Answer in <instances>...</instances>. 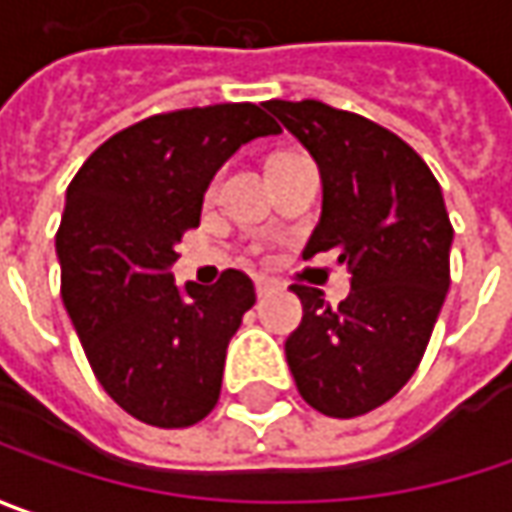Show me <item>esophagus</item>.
Masks as SVG:
<instances>
[{
    "instance_id": "esophagus-1",
    "label": "esophagus",
    "mask_w": 512,
    "mask_h": 512,
    "mask_svg": "<svg viewBox=\"0 0 512 512\" xmlns=\"http://www.w3.org/2000/svg\"><path fill=\"white\" fill-rule=\"evenodd\" d=\"M275 286H278V283H275V280H272V278H257V280H255L257 298H263V295H269V292H272Z\"/></svg>"
}]
</instances>
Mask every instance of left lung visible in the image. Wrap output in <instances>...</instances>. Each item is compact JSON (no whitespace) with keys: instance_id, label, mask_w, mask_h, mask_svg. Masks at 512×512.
<instances>
[{"instance_id":"left-lung-1","label":"left lung","mask_w":512,"mask_h":512,"mask_svg":"<svg viewBox=\"0 0 512 512\" xmlns=\"http://www.w3.org/2000/svg\"><path fill=\"white\" fill-rule=\"evenodd\" d=\"M266 108L321 171V220L303 257L338 249L349 295L335 309L295 283L303 321L286 361L309 407L355 418L404 387L450 289L453 226L433 171L392 131L323 102Z\"/></svg>"}]
</instances>
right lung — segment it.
<instances>
[{
    "label": "right lung",
    "mask_w": 512,
    "mask_h": 512,
    "mask_svg": "<svg viewBox=\"0 0 512 512\" xmlns=\"http://www.w3.org/2000/svg\"><path fill=\"white\" fill-rule=\"evenodd\" d=\"M280 134L252 102L157 114L82 163L56 232L62 303L102 389L151 427H191L220 398L226 349L255 286L174 280L214 174L240 145Z\"/></svg>",
    "instance_id": "1"
}]
</instances>
